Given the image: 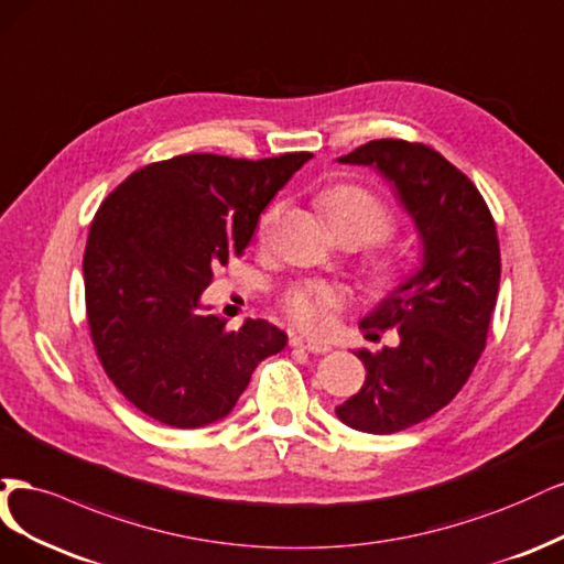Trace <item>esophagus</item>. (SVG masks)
<instances>
[{
  "instance_id": "obj_1",
  "label": "esophagus",
  "mask_w": 564,
  "mask_h": 564,
  "mask_svg": "<svg viewBox=\"0 0 564 564\" xmlns=\"http://www.w3.org/2000/svg\"><path fill=\"white\" fill-rule=\"evenodd\" d=\"M290 347L304 349L308 354H328L330 351L328 344L316 341V339H308V337H302V335H290Z\"/></svg>"
}]
</instances>
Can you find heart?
Listing matches in <instances>:
<instances>
[{
	"instance_id": "obj_1",
	"label": "heart",
	"mask_w": 564,
	"mask_h": 564,
	"mask_svg": "<svg viewBox=\"0 0 564 564\" xmlns=\"http://www.w3.org/2000/svg\"><path fill=\"white\" fill-rule=\"evenodd\" d=\"M321 206L335 234L358 231L370 241L384 239L391 231V213L375 194L356 185H335L321 194ZM281 206H269L260 217V236L267 239L279 220ZM285 314L304 330L321 333L330 325L333 314L341 304V293L323 283L293 285L283 297Z\"/></svg>"
}]
</instances>
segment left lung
Here are the masks:
<instances>
[{"mask_svg": "<svg viewBox=\"0 0 564 564\" xmlns=\"http://www.w3.org/2000/svg\"><path fill=\"white\" fill-rule=\"evenodd\" d=\"M337 161L384 175L422 241L420 267L360 321L401 341L358 349L366 384L335 408L347 426L384 435L429 420L474 372L499 293L497 227L476 185L422 142L372 140Z\"/></svg>", "mask_w": 564, "mask_h": 564, "instance_id": "8db88e82", "label": "left lung"}]
</instances>
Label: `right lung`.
Listing matches in <instances>:
<instances>
[{
  "mask_svg": "<svg viewBox=\"0 0 564 564\" xmlns=\"http://www.w3.org/2000/svg\"><path fill=\"white\" fill-rule=\"evenodd\" d=\"M312 156H173L131 173L100 204L84 252L88 328L107 377L140 412L175 429L220 422L260 362L285 347L267 321L227 330L202 295Z\"/></svg>",
  "mask_w": 564,
  "mask_h": 564,
  "instance_id": "right-lung-1",
  "label": "right lung"
}]
</instances>
